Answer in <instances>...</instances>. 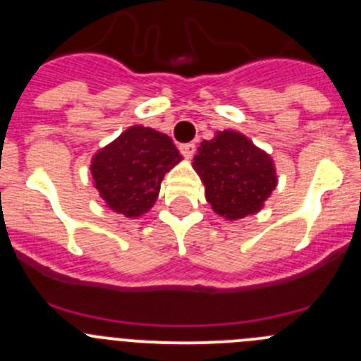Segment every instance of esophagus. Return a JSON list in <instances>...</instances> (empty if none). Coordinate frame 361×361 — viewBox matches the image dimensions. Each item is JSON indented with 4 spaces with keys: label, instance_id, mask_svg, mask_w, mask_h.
I'll use <instances>...</instances> for the list:
<instances>
[{
    "label": "esophagus",
    "instance_id": "34e87169",
    "mask_svg": "<svg viewBox=\"0 0 361 361\" xmlns=\"http://www.w3.org/2000/svg\"><path fill=\"white\" fill-rule=\"evenodd\" d=\"M195 150H197V145L195 143H186V145H180V154L184 155L186 159L193 157Z\"/></svg>",
    "mask_w": 361,
    "mask_h": 361
}]
</instances>
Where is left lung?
<instances>
[{
	"label": "left lung",
	"instance_id": "obj_1",
	"mask_svg": "<svg viewBox=\"0 0 361 361\" xmlns=\"http://www.w3.org/2000/svg\"><path fill=\"white\" fill-rule=\"evenodd\" d=\"M193 166L214 213L229 220L257 213L277 184L270 155L234 130L202 141Z\"/></svg>",
	"mask_w": 361,
	"mask_h": 361
}]
</instances>
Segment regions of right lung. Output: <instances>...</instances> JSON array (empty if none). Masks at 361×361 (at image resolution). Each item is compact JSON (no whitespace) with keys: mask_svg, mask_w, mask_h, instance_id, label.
Here are the masks:
<instances>
[{"mask_svg":"<svg viewBox=\"0 0 361 361\" xmlns=\"http://www.w3.org/2000/svg\"><path fill=\"white\" fill-rule=\"evenodd\" d=\"M180 159L166 134L135 125L94 155L91 173L105 204L135 218L154 206L164 173Z\"/></svg>","mask_w":361,"mask_h":361,"instance_id":"1","label":"right lung"}]
</instances>
